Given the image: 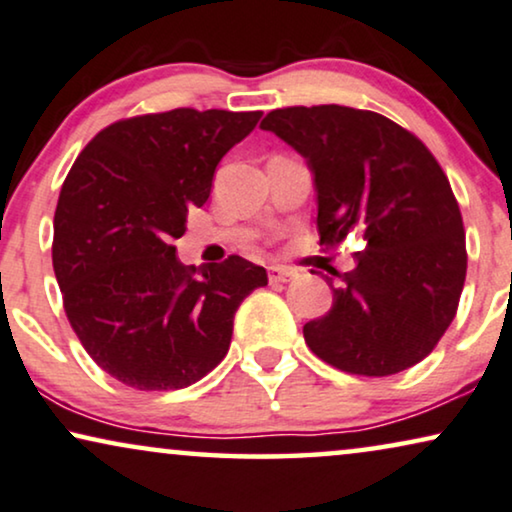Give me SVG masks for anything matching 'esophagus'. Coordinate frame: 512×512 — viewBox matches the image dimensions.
<instances>
[{
  "label": "esophagus",
  "instance_id": "obj_1",
  "mask_svg": "<svg viewBox=\"0 0 512 512\" xmlns=\"http://www.w3.org/2000/svg\"><path fill=\"white\" fill-rule=\"evenodd\" d=\"M297 274L292 269H285V267H269V281L271 283H288L295 278Z\"/></svg>",
  "mask_w": 512,
  "mask_h": 512
}]
</instances>
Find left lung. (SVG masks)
Here are the masks:
<instances>
[{"label": "left lung", "instance_id": "8db88e82", "mask_svg": "<svg viewBox=\"0 0 512 512\" xmlns=\"http://www.w3.org/2000/svg\"><path fill=\"white\" fill-rule=\"evenodd\" d=\"M264 131L313 173L320 243L363 231L356 269L332 285V309L304 325L320 360L388 377L435 349L466 281V234L447 175L417 135L367 109L342 105L269 112ZM337 276V274H335Z\"/></svg>", "mask_w": 512, "mask_h": 512}]
</instances>
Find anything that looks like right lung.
I'll return each instance as SVG.
<instances>
[{
    "label": "right lung",
    "instance_id": "right-lung-1",
    "mask_svg": "<svg viewBox=\"0 0 512 512\" xmlns=\"http://www.w3.org/2000/svg\"><path fill=\"white\" fill-rule=\"evenodd\" d=\"M262 112L180 107L117 121L67 173L53 271L88 356L138 391L192 386L227 356L234 313L267 271L231 255L185 267L173 238L208 201L217 163Z\"/></svg>",
    "mask_w": 512,
    "mask_h": 512
}]
</instances>
